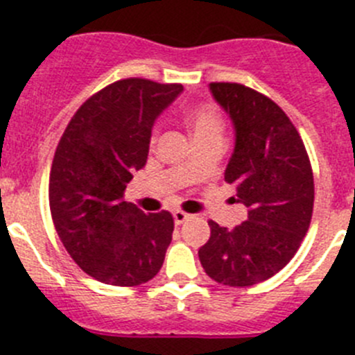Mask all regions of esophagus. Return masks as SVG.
<instances>
[{"label":"esophagus","mask_w":355,"mask_h":355,"mask_svg":"<svg viewBox=\"0 0 355 355\" xmlns=\"http://www.w3.org/2000/svg\"><path fill=\"white\" fill-rule=\"evenodd\" d=\"M172 216H174V224L175 225L184 224V222L190 218V215H188V213H184V211H181V209H175V211L172 213Z\"/></svg>","instance_id":"1"}]
</instances>
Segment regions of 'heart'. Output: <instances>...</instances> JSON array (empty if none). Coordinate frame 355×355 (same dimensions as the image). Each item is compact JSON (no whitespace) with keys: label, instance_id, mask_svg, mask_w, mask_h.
Segmentation results:
<instances>
[{"label":"heart","instance_id":"b5f03b06","mask_svg":"<svg viewBox=\"0 0 355 355\" xmlns=\"http://www.w3.org/2000/svg\"><path fill=\"white\" fill-rule=\"evenodd\" d=\"M187 124L196 142L224 133V119L213 105L193 106L187 114Z\"/></svg>","mask_w":355,"mask_h":355}]
</instances>
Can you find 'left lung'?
<instances>
[{"label": "left lung", "instance_id": "obj_1", "mask_svg": "<svg viewBox=\"0 0 355 355\" xmlns=\"http://www.w3.org/2000/svg\"><path fill=\"white\" fill-rule=\"evenodd\" d=\"M234 128L224 178L247 208L229 231L209 220L199 249L206 274L225 286H252L283 270L299 250L313 215L315 183L299 131L272 99L240 83H209Z\"/></svg>", "mask_w": 355, "mask_h": 355}]
</instances>
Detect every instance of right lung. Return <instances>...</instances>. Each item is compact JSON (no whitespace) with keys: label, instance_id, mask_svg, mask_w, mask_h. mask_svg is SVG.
<instances>
[{"label":"right lung","instance_id":"1","mask_svg":"<svg viewBox=\"0 0 355 355\" xmlns=\"http://www.w3.org/2000/svg\"><path fill=\"white\" fill-rule=\"evenodd\" d=\"M183 85L128 78L80 106L65 128L49 175V208L62 243L85 274L139 286L159 272L171 245L168 211L144 213L124 200L146 165L153 126Z\"/></svg>","mask_w":355,"mask_h":355}]
</instances>
